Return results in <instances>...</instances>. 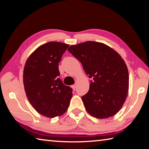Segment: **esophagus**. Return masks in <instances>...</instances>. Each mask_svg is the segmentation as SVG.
Listing matches in <instances>:
<instances>
[{
	"mask_svg": "<svg viewBox=\"0 0 149 149\" xmlns=\"http://www.w3.org/2000/svg\"><path fill=\"white\" fill-rule=\"evenodd\" d=\"M72 88H73V90L75 91V88H76V85H72Z\"/></svg>",
	"mask_w": 149,
	"mask_h": 149,
	"instance_id": "1",
	"label": "esophagus"
}]
</instances>
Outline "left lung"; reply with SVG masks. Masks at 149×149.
<instances>
[{
    "label": "left lung",
    "mask_w": 149,
    "mask_h": 149,
    "mask_svg": "<svg viewBox=\"0 0 149 149\" xmlns=\"http://www.w3.org/2000/svg\"><path fill=\"white\" fill-rule=\"evenodd\" d=\"M68 50L93 79L88 92L81 97L86 110L98 118L113 117L128 96L129 74L125 62L117 51L100 42H85Z\"/></svg>",
    "instance_id": "8db88e82"
}]
</instances>
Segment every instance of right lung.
<instances>
[{"mask_svg": "<svg viewBox=\"0 0 149 149\" xmlns=\"http://www.w3.org/2000/svg\"><path fill=\"white\" fill-rule=\"evenodd\" d=\"M68 46L57 42L40 45L29 56L24 67L26 97L35 110L46 117L63 115L72 97V88L58 78V63Z\"/></svg>", "mask_w": 149, "mask_h": 149, "instance_id": "right-lung-1", "label": "right lung"}]
</instances>
